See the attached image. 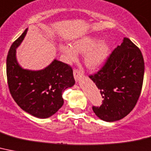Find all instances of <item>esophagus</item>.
I'll return each instance as SVG.
<instances>
[{"label": "esophagus", "mask_w": 151, "mask_h": 151, "mask_svg": "<svg viewBox=\"0 0 151 151\" xmlns=\"http://www.w3.org/2000/svg\"><path fill=\"white\" fill-rule=\"evenodd\" d=\"M83 74H84L83 72L81 71V70H73V77H74V79L76 81H78V78H81Z\"/></svg>", "instance_id": "obj_1"}]
</instances>
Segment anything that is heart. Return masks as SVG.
Instances as JSON below:
<instances>
[{
	"label": "heart",
	"instance_id": "obj_1",
	"mask_svg": "<svg viewBox=\"0 0 151 151\" xmlns=\"http://www.w3.org/2000/svg\"><path fill=\"white\" fill-rule=\"evenodd\" d=\"M60 52L66 56L67 62L72 63L78 58V53H86L84 63L89 69H96L104 63L110 51V44L94 36H83L73 41L71 46L60 44Z\"/></svg>",
	"mask_w": 151,
	"mask_h": 151
}]
</instances>
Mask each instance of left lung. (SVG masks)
<instances>
[{
	"instance_id": "obj_1",
	"label": "left lung",
	"mask_w": 151,
	"mask_h": 151,
	"mask_svg": "<svg viewBox=\"0 0 151 151\" xmlns=\"http://www.w3.org/2000/svg\"><path fill=\"white\" fill-rule=\"evenodd\" d=\"M143 75L141 51L129 39L124 38L104 67L90 76L104 99L100 107L93 106L95 115L105 122H115L127 116L138 101Z\"/></svg>"
}]
</instances>
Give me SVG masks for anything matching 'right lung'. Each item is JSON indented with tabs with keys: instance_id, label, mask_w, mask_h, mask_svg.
Wrapping results in <instances>:
<instances>
[{
	"instance_id": "right-lung-1",
	"label": "right lung",
	"mask_w": 151,
	"mask_h": 151,
	"mask_svg": "<svg viewBox=\"0 0 151 151\" xmlns=\"http://www.w3.org/2000/svg\"><path fill=\"white\" fill-rule=\"evenodd\" d=\"M28 29L13 42L7 56V78L10 92L18 105L40 119L54 115L63 105L62 93L75 84L71 67L54 59L39 70L24 69L18 63L16 49L25 37Z\"/></svg>"
}]
</instances>
